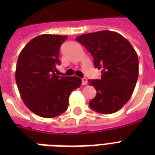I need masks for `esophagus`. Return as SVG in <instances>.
I'll return each instance as SVG.
<instances>
[{"mask_svg":"<svg viewBox=\"0 0 155 155\" xmlns=\"http://www.w3.org/2000/svg\"><path fill=\"white\" fill-rule=\"evenodd\" d=\"M87 84V80L86 78H83L82 79V84L83 85H86Z\"/></svg>","mask_w":155,"mask_h":155,"instance_id":"obj_1","label":"esophagus"}]
</instances>
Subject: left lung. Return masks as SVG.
I'll use <instances>...</instances> for the list:
<instances>
[{"label":"left lung","instance_id":"1","mask_svg":"<svg viewBox=\"0 0 155 155\" xmlns=\"http://www.w3.org/2000/svg\"><path fill=\"white\" fill-rule=\"evenodd\" d=\"M75 39L91 53L95 68L101 70L100 80H88L97 90L90 108L103 114L116 113L130 100L138 78L135 50L122 35L108 30L85 34Z\"/></svg>","mask_w":155,"mask_h":155}]
</instances>
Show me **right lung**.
Returning <instances> with one entry per match:
<instances>
[{"mask_svg":"<svg viewBox=\"0 0 155 155\" xmlns=\"http://www.w3.org/2000/svg\"><path fill=\"white\" fill-rule=\"evenodd\" d=\"M67 38L39 35L28 42L18 56L15 78L21 99L42 117H55L64 113L71 92L82 83L76 76L58 75L59 51Z\"/></svg>","mask_w":155,"mask_h":155,"instance_id":"1","label":"right lung"}]
</instances>
